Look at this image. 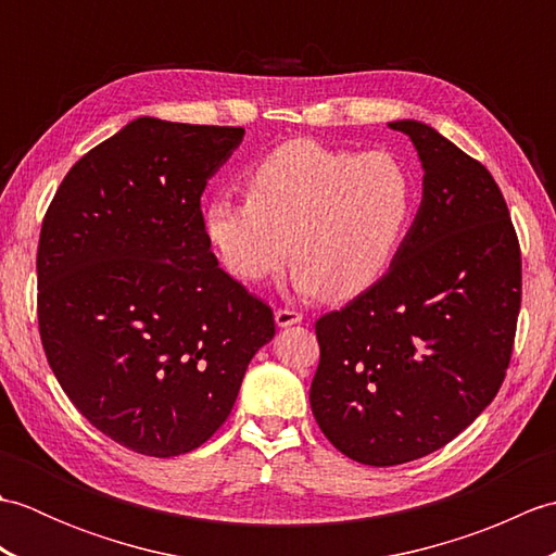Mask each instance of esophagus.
Segmentation results:
<instances>
[{"mask_svg":"<svg viewBox=\"0 0 556 556\" xmlns=\"http://www.w3.org/2000/svg\"><path fill=\"white\" fill-rule=\"evenodd\" d=\"M303 320V315L299 311H289V308H279L275 313V323L277 327H291V325H299Z\"/></svg>","mask_w":556,"mask_h":556,"instance_id":"34e87169","label":"esophagus"}]
</instances>
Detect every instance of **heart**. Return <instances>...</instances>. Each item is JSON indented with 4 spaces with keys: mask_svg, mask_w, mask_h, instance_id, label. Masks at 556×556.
<instances>
[{
    "mask_svg": "<svg viewBox=\"0 0 556 556\" xmlns=\"http://www.w3.org/2000/svg\"><path fill=\"white\" fill-rule=\"evenodd\" d=\"M416 205V174L394 152L291 140L251 169L248 195L210 200L205 231L245 285L275 275L291 253L293 291L346 301L392 267Z\"/></svg>",
    "mask_w": 556,
    "mask_h": 556,
    "instance_id": "heart-1",
    "label": "heart"
}]
</instances>
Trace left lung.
I'll use <instances>...</instances> for the list:
<instances>
[{"mask_svg": "<svg viewBox=\"0 0 556 556\" xmlns=\"http://www.w3.org/2000/svg\"><path fill=\"white\" fill-rule=\"evenodd\" d=\"M422 200L387 275L315 323L311 408L341 454L365 466L428 456L497 396L509 368L521 251L492 174L432 126L401 119Z\"/></svg>", "mask_w": 556, "mask_h": 556, "instance_id": "1", "label": "left lung"}]
</instances>
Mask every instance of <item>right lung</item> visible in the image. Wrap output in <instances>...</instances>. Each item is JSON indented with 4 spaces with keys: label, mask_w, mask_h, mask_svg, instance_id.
<instances>
[{
    "label": "right lung",
    "mask_w": 556,
    "mask_h": 556,
    "mask_svg": "<svg viewBox=\"0 0 556 556\" xmlns=\"http://www.w3.org/2000/svg\"><path fill=\"white\" fill-rule=\"evenodd\" d=\"M243 134L138 116L71 167L42 222L47 363L90 425L138 454L207 442L275 337L269 305L210 251L200 210Z\"/></svg>",
    "instance_id": "obj_1"
}]
</instances>
